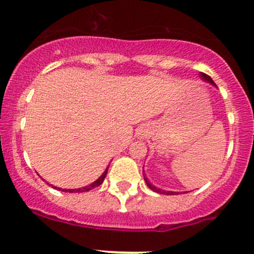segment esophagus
<instances>
[{"instance_id":"esophagus-1","label":"esophagus","mask_w":254,"mask_h":254,"mask_svg":"<svg viewBox=\"0 0 254 254\" xmlns=\"http://www.w3.org/2000/svg\"><path fill=\"white\" fill-rule=\"evenodd\" d=\"M144 133H145V132H142V133H141V135H142V136H144Z\"/></svg>"}]
</instances>
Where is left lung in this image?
I'll use <instances>...</instances> for the list:
<instances>
[{
	"label": "left lung",
	"instance_id": "obj_1",
	"mask_svg": "<svg viewBox=\"0 0 254 254\" xmlns=\"http://www.w3.org/2000/svg\"><path fill=\"white\" fill-rule=\"evenodd\" d=\"M200 77H202L204 81H208V82H210L211 84H214V86H216V84H215V82H214V81L211 80V77L209 76V75L204 74V72H200ZM144 180H145V184H147L148 188H149L150 190H153L154 192H157V193H161V194H170V196H172V194H178V192H173V191H164V190H160V189L155 188V186H154V185H151V184L149 183V180H148L147 178H145V176H144Z\"/></svg>",
	"mask_w": 254,
	"mask_h": 254
}]
</instances>
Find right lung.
I'll return each instance as SVG.
<instances>
[{
  "mask_svg": "<svg viewBox=\"0 0 254 254\" xmlns=\"http://www.w3.org/2000/svg\"><path fill=\"white\" fill-rule=\"evenodd\" d=\"M107 170H109V167L106 168V171L104 172L103 176H101L100 178H99L98 180H95V182L90 184V185L84 186V188H81V189H60V188H58V190H60V191H64V192H86V191L92 190V189L97 188V186L101 185V184H103L104 179H105V177H106V174H107ZM51 186H52V185H51ZM52 188H54V189H57L56 186H52Z\"/></svg>",
  "mask_w": 254,
  "mask_h": 254,
  "instance_id": "add662e5",
  "label": "right lung"
}]
</instances>
